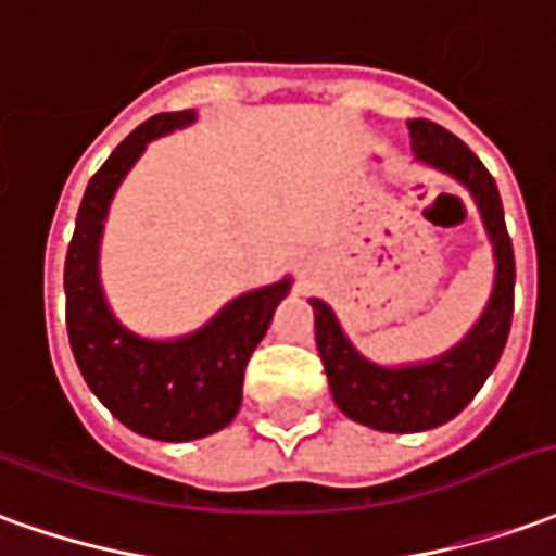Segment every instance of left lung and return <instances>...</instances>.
Listing matches in <instances>:
<instances>
[{"instance_id":"1","label":"left lung","mask_w":556,"mask_h":556,"mask_svg":"<svg viewBox=\"0 0 556 556\" xmlns=\"http://www.w3.org/2000/svg\"><path fill=\"white\" fill-rule=\"evenodd\" d=\"M412 151L420 163L445 172L472 193L493 244L496 278L484 315L469 336L442 357L412 366H378L366 359L339 327L324 300L315 308V342L327 369L332 400L351 420L381 432H420L442 427L476 400L488 375L503 357L515 312V251L505 229L500 190L484 163L454 132L432 121H408Z\"/></svg>"}]
</instances>
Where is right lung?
Segmentation results:
<instances>
[{"instance_id": "right-lung-1", "label": "right lung", "mask_w": 556, "mask_h": 556, "mask_svg": "<svg viewBox=\"0 0 556 556\" xmlns=\"http://www.w3.org/2000/svg\"><path fill=\"white\" fill-rule=\"evenodd\" d=\"M193 121L197 111L156 114L111 151L84 190L63 271L68 344L87 388L124 427L160 442H193L236 417L244 366L290 290V278L256 287L202 329L166 342L136 336L111 315L99 285V241L111 199L148 141Z\"/></svg>"}]
</instances>
